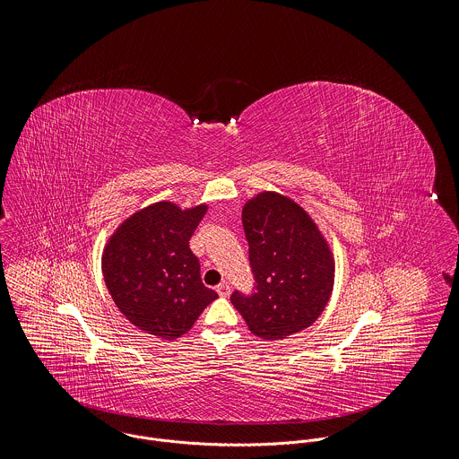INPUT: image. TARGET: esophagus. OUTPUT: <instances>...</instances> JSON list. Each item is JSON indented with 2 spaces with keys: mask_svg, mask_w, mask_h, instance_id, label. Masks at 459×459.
Here are the masks:
<instances>
[{
  "mask_svg": "<svg viewBox=\"0 0 459 459\" xmlns=\"http://www.w3.org/2000/svg\"><path fill=\"white\" fill-rule=\"evenodd\" d=\"M217 292H219V296H222V298H228L230 296V292H231V287L224 281V283H221V285H217Z\"/></svg>",
  "mask_w": 459,
  "mask_h": 459,
  "instance_id": "1",
  "label": "esophagus"
}]
</instances>
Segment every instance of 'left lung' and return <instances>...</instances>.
<instances>
[{"mask_svg":"<svg viewBox=\"0 0 459 459\" xmlns=\"http://www.w3.org/2000/svg\"><path fill=\"white\" fill-rule=\"evenodd\" d=\"M242 224L256 292L231 294L247 328L281 341L310 326L326 307L335 278L332 247L303 206L278 192L246 201Z\"/></svg>","mask_w":459,"mask_h":459,"instance_id":"obj_1","label":"left lung"}]
</instances>
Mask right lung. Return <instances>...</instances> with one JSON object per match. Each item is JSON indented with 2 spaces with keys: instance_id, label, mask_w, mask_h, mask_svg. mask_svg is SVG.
I'll list each match as a JSON object with an SVG mask.
<instances>
[{
  "instance_id": "right-lung-1",
  "label": "right lung",
  "mask_w": 459,
  "mask_h": 459,
  "mask_svg": "<svg viewBox=\"0 0 459 459\" xmlns=\"http://www.w3.org/2000/svg\"><path fill=\"white\" fill-rule=\"evenodd\" d=\"M208 204L158 201L129 215L108 238L102 273L118 310L142 332L172 341L217 299L204 287L190 238Z\"/></svg>"
}]
</instances>
